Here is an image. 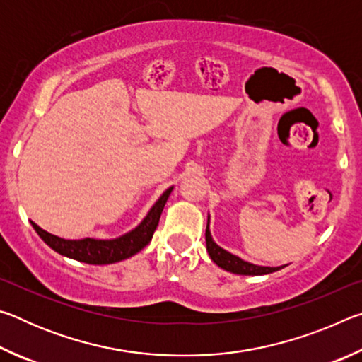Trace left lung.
Here are the masks:
<instances>
[{
  "instance_id": "8db88e82",
  "label": "left lung",
  "mask_w": 362,
  "mask_h": 362,
  "mask_svg": "<svg viewBox=\"0 0 362 362\" xmlns=\"http://www.w3.org/2000/svg\"><path fill=\"white\" fill-rule=\"evenodd\" d=\"M209 220L211 217L207 216V225H206V247L207 252L212 262L216 263L217 267L226 269V272L235 273V274H244V276H259V274H268L273 272H278V269L284 267H260L254 265V263H249L246 260L240 259V257L228 252L218 246V244L212 240L211 230H209Z\"/></svg>"
}]
</instances>
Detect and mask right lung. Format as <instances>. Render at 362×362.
<instances>
[{"mask_svg":"<svg viewBox=\"0 0 362 362\" xmlns=\"http://www.w3.org/2000/svg\"><path fill=\"white\" fill-rule=\"evenodd\" d=\"M174 187H169L159 199L153 204L151 209L146 214L145 218L136 228L127 231L126 235L115 240H94V238H84V240H64L56 235H51L46 230L40 228L38 225L32 222L35 231L45 241L49 247L56 250L57 254L69 257V259L89 263V265H108L116 263L140 252L146 244L151 241L153 233H155L159 217L164 209V204L169 198Z\"/></svg>","mask_w":362,"mask_h":362,"instance_id":"right-lung-1","label":"right lung"}]
</instances>
